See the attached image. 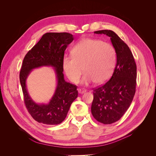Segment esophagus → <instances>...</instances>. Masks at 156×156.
Returning a JSON list of instances; mask_svg holds the SVG:
<instances>
[{
    "label": "esophagus",
    "mask_w": 156,
    "mask_h": 156,
    "mask_svg": "<svg viewBox=\"0 0 156 156\" xmlns=\"http://www.w3.org/2000/svg\"><path fill=\"white\" fill-rule=\"evenodd\" d=\"M78 92H79V94H83V93L87 92V90L84 89V88H79Z\"/></svg>",
    "instance_id": "esophagus-1"
}]
</instances>
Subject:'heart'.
Here are the masks:
<instances>
[{
	"instance_id": "obj_1",
	"label": "heart",
	"mask_w": 156,
	"mask_h": 156,
	"mask_svg": "<svg viewBox=\"0 0 156 156\" xmlns=\"http://www.w3.org/2000/svg\"><path fill=\"white\" fill-rule=\"evenodd\" d=\"M73 56L64 57L62 66L70 81L77 83L83 70L81 82L102 84L109 79L116 64V51L111 44L100 40L83 39L72 50Z\"/></svg>"
}]
</instances>
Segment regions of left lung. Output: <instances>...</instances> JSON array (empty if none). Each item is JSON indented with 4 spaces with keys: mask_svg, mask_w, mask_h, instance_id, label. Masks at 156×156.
<instances>
[{
    "mask_svg": "<svg viewBox=\"0 0 156 156\" xmlns=\"http://www.w3.org/2000/svg\"><path fill=\"white\" fill-rule=\"evenodd\" d=\"M110 37L116 53V64L109 81L94 88L92 114L97 121L111 124L119 120L133 101L136 89V66L129 47L110 30L94 32Z\"/></svg>",
    "mask_w": 156,
    "mask_h": 156,
    "instance_id": "8db88e82",
    "label": "left lung"
}]
</instances>
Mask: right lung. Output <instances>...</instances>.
Masks as SVG:
<instances>
[{"label":"right lung","instance_id":"add662e5","mask_svg":"<svg viewBox=\"0 0 156 156\" xmlns=\"http://www.w3.org/2000/svg\"><path fill=\"white\" fill-rule=\"evenodd\" d=\"M73 40L67 32H48L33 47L23 61L20 79L25 106L30 115L39 123L57 125L66 117L71 104L78 96L76 85L65 81L62 62L64 51ZM41 66L54 68L58 80L55 92L48 105H37L27 93L26 80L31 71Z\"/></svg>","mask_w":156,"mask_h":156}]
</instances>
